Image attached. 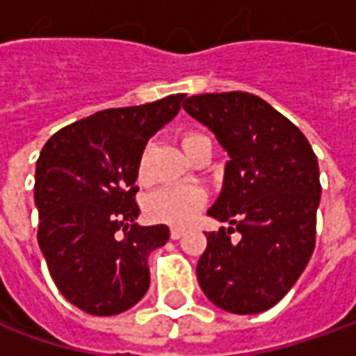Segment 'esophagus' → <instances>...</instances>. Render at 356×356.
Returning a JSON list of instances; mask_svg holds the SVG:
<instances>
[{"instance_id":"esophagus-1","label":"esophagus","mask_w":356,"mask_h":356,"mask_svg":"<svg viewBox=\"0 0 356 356\" xmlns=\"http://www.w3.org/2000/svg\"><path fill=\"white\" fill-rule=\"evenodd\" d=\"M184 236V229L182 227H172L170 229V238L172 239H180Z\"/></svg>"}]
</instances>
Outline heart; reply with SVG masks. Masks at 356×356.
I'll list each match as a JSON object with an SVG mask.
<instances>
[{
    "label": "heart",
    "mask_w": 356,
    "mask_h": 356,
    "mask_svg": "<svg viewBox=\"0 0 356 356\" xmlns=\"http://www.w3.org/2000/svg\"><path fill=\"white\" fill-rule=\"evenodd\" d=\"M206 138L208 136L200 132H186L182 136L186 154ZM144 158H146V152L140 164V174L144 168ZM204 204H206V192L198 186H164L148 198L146 212L152 220H158V222L172 224V226H186L198 216Z\"/></svg>",
    "instance_id": "obj_1"
}]
</instances>
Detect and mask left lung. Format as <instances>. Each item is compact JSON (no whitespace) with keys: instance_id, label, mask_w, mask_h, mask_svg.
I'll use <instances>...</instances> for the list:
<instances>
[{"instance_id":"obj_1","label":"left lung","mask_w":356,"mask_h":356,"mask_svg":"<svg viewBox=\"0 0 356 356\" xmlns=\"http://www.w3.org/2000/svg\"><path fill=\"white\" fill-rule=\"evenodd\" d=\"M182 106L229 156L208 216L234 227L206 236L196 267L200 287L227 313H261L287 295L315 250L317 156L289 118L250 92L194 95ZM232 231L240 232L238 242L229 238Z\"/></svg>"}]
</instances>
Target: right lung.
Returning <instances> with one entry per match:
<instances>
[{"label":"right lung","mask_w":356,"mask_h":356,"mask_svg":"<svg viewBox=\"0 0 356 356\" xmlns=\"http://www.w3.org/2000/svg\"><path fill=\"white\" fill-rule=\"evenodd\" d=\"M182 99L99 111L55 132L39 154L37 241L57 289L85 313L118 315L148 291V255L170 232L134 222V182L148 138L178 115Z\"/></svg>","instance_id":"1"}]
</instances>
